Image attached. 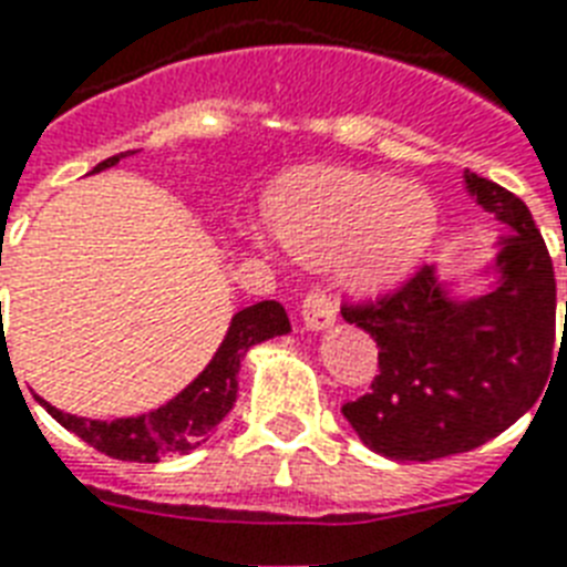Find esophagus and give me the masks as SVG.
Returning a JSON list of instances; mask_svg holds the SVG:
<instances>
[{"label":"esophagus","instance_id":"1","mask_svg":"<svg viewBox=\"0 0 567 567\" xmlns=\"http://www.w3.org/2000/svg\"><path fill=\"white\" fill-rule=\"evenodd\" d=\"M333 321H337V305L324 292H319V289L310 292L305 298V305H301V324H305V330L319 333V330H328Z\"/></svg>","mask_w":567,"mask_h":567}]
</instances>
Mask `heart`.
Here are the masks:
<instances>
[{
	"mask_svg": "<svg viewBox=\"0 0 567 567\" xmlns=\"http://www.w3.org/2000/svg\"><path fill=\"white\" fill-rule=\"evenodd\" d=\"M266 213L271 230H248L255 246L278 239L298 260H337L360 296L401 287L439 234L436 198L386 172L301 166L271 187Z\"/></svg>",
	"mask_w": 567,
	"mask_h": 567,
	"instance_id": "1",
	"label": "heart"
}]
</instances>
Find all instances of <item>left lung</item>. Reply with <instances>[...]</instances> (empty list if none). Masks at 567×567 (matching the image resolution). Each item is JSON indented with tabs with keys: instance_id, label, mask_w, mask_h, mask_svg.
Instances as JSON below:
<instances>
[{
	"instance_id": "1",
	"label": "left lung",
	"mask_w": 567,
	"mask_h": 567,
	"mask_svg": "<svg viewBox=\"0 0 567 567\" xmlns=\"http://www.w3.org/2000/svg\"><path fill=\"white\" fill-rule=\"evenodd\" d=\"M465 189L504 225L492 287L456 296L424 269L378 305L342 307L378 342L369 395L342 406L362 445L395 463L465 454L513 427L550 374L556 337L554 262L518 196L465 169ZM567 324V305H565Z\"/></svg>"
}]
</instances>
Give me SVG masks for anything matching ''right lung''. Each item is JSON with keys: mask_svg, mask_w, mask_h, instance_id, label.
I'll list each match as a JSON object with an SVG mask.
<instances>
[{"mask_svg": "<svg viewBox=\"0 0 567 567\" xmlns=\"http://www.w3.org/2000/svg\"><path fill=\"white\" fill-rule=\"evenodd\" d=\"M128 155H134V152L107 157L93 172L111 169ZM289 330L292 328H289L287 310L278 301L243 307L239 312H234L228 333L221 339V346L216 348L213 360L205 365V371L187 389H181L172 401L152 412H143V415L96 421L61 412L43 398H38V401L61 427L84 439L87 445H93L102 454L113 456V460H125V463H161L163 456H184L210 439L216 424L228 415L234 401H237L239 362L248 354V348L260 346L266 339L284 337Z\"/></svg>", "mask_w": 567, "mask_h": 567, "instance_id": "1", "label": "right lung"}]
</instances>
